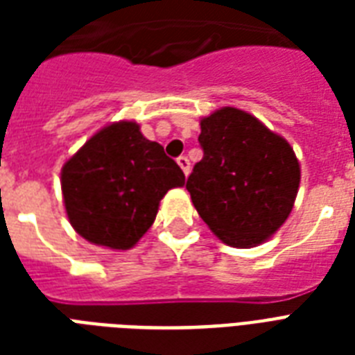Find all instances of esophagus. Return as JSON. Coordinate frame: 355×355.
<instances>
[{"label": "esophagus", "mask_w": 355, "mask_h": 355, "mask_svg": "<svg viewBox=\"0 0 355 355\" xmlns=\"http://www.w3.org/2000/svg\"><path fill=\"white\" fill-rule=\"evenodd\" d=\"M177 164H178V166H180V169H182V171H184V175L188 177L189 171H191V164H189L188 156H178Z\"/></svg>", "instance_id": "esophagus-1"}]
</instances>
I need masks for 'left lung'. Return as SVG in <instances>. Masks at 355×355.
<instances>
[{"instance_id": "obj_1", "label": "left lung", "mask_w": 355, "mask_h": 355, "mask_svg": "<svg viewBox=\"0 0 355 355\" xmlns=\"http://www.w3.org/2000/svg\"><path fill=\"white\" fill-rule=\"evenodd\" d=\"M199 141L205 156L186 188L202 221L230 247L267 241L297 199L300 164L291 145L234 107L200 119Z\"/></svg>"}]
</instances>
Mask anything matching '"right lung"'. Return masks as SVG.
I'll return each mask as SVG.
<instances>
[{
	"mask_svg": "<svg viewBox=\"0 0 355 355\" xmlns=\"http://www.w3.org/2000/svg\"><path fill=\"white\" fill-rule=\"evenodd\" d=\"M186 182L164 147L134 121L97 130L62 166L66 214L86 241L128 250L156 219L164 195Z\"/></svg>",
	"mask_w": 355,
	"mask_h": 355,
	"instance_id": "right-lung-1",
	"label": "right lung"
}]
</instances>
